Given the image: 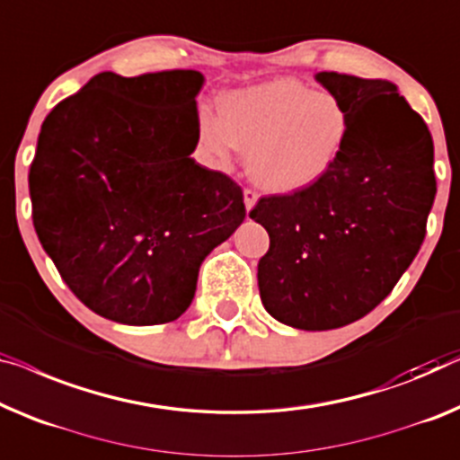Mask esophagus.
Returning a JSON list of instances; mask_svg holds the SVG:
<instances>
[{
    "mask_svg": "<svg viewBox=\"0 0 460 460\" xmlns=\"http://www.w3.org/2000/svg\"><path fill=\"white\" fill-rule=\"evenodd\" d=\"M243 202H245V210H252L253 204L258 202V191L252 190V188H245L243 190Z\"/></svg>",
    "mask_w": 460,
    "mask_h": 460,
    "instance_id": "1",
    "label": "esophagus"
}]
</instances>
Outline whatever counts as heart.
<instances>
[{
    "label": "heart",
    "instance_id": "obj_1",
    "mask_svg": "<svg viewBox=\"0 0 460 460\" xmlns=\"http://www.w3.org/2000/svg\"><path fill=\"white\" fill-rule=\"evenodd\" d=\"M351 118L337 94L279 78L223 97L221 115L198 113L204 150L227 161L250 153V175L274 191L304 190L322 180L345 148Z\"/></svg>",
    "mask_w": 460,
    "mask_h": 460
}]
</instances>
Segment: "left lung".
I'll use <instances>...</instances> for the list:
<instances>
[{"mask_svg":"<svg viewBox=\"0 0 460 460\" xmlns=\"http://www.w3.org/2000/svg\"><path fill=\"white\" fill-rule=\"evenodd\" d=\"M316 78L349 109L345 148L316 183L262 196L250 210L270 237L260 297L301 331L372 312L420 252L436 198L431 134L396 86L339 72Z\"/></svg>","mask_w":460,"mask_h":460,"instance_id":"1","label":"left lung"}]
</instances>
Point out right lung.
<instances>
[{
  "mask_svg": "<svg viewBox=\"0 0 460 460\" xmlns=\"http://www.w3.org/2000/svg\"><path fill=\"white\" fill-rule=\"evenodd\" d=\"M196 70L101 72L53 107L31 163L32 225L64 283L99 316L167 324L202 260L245 218L242 186L190 159Z\"/></svg>",
  "mask_w": 460,
  "mask_h": 460,
  "instance_id": "obj_1",
  "label": "right lung"
}]
</instances>
